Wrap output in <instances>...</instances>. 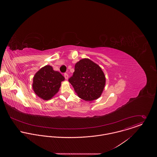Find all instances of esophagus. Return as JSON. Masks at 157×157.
<instances>
[{"instance_id":"34e87169","label":"esophagus","mask_w":157,"mask_h":157,"mask_svg":"<svg viewBox=\"0 0 157 157\" xmlns=\"http://www.w3.org/2000/svg\"><path fill=\"white\" fill-rule=\"evenodd\" d=\"M64 76H65V78L66 80L68 79V74H67V73H65Z\"/></svg>"}]
</instances>
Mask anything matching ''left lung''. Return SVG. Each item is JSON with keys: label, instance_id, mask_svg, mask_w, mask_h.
Masks as SVG:
<instances>
[{"label": "left lung", "instance_id": "left-lung-1", "mask_svg": "<svg viewBox=\"0 0 157 157\" xmlns=\"http://www.w3.org/2000/svg\"><path fill=\"white\" fill-rule=\"evenodd\" d=\"M68 80L77 95L87 101L98 98L106 84L101 67L89 59H83L76 63L73 75Z\"/></svg>", "mask_w": 157, "mask_h": 157}]
</instances>
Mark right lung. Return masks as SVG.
<instances>
[{"instance_id":"add662e5","label":"right lung","mask_w":157,"mask_h":157,"mask_svg":"<svg viewBox=\"0 0 157 157\" xmlns=\"http://www.w3.org/2000/svg\"><path fill=\"white\" fill-rule=\"evenodd\" d=\"M65 77L50 65L37 71L33 77V88L36 94L45 100L52 98L59 91Z\"/></svg>"}]
</instances>
